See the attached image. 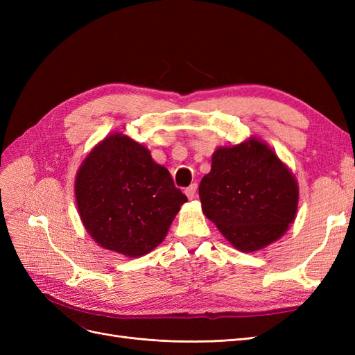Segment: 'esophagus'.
Returning a JSON list of instances; mask_svg holds the SVG:
<instances>
[{
	"label": "esophagus",
	"instance_id": "1",
	"mask_svg": "<svg viewBox=\"0 0 355 355\" xmlns=\"http://www.w3.org/2000/svg\"><path fill=\"white\" fill-rule=\"evenodd\" d=\"M185 194H187V197L189 198V200H192L196 197V194H197V184H192V185H189L187 189H185Z\"/></svg>",
	"mask_w": 355,
	"mask_h": 355
}]
</instances>
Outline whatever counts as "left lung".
I'll return each mask as SVG.
<instances>
[{"mask_svg":"<svg viewBox=\"0 0 355 355\" xmlns=\"http://www.w3.org/2000/svg\"><path fill=\"white\" fill-rule=\"evenodd\" d=\"M202 213L235 249L256 252L295 220L299 188L292 171L257 137L218 148L200 182Z\"/></svg>","mask_w":355,"mask_h":355,"instance_id":"obj_1","label":"left lung"}]
</instances>
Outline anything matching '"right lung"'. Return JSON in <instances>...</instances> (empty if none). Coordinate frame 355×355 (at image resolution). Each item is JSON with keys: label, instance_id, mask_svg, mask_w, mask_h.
I'll return each instance as SVG.
<instances>
[{"label": "right lung", "instance_id": "1", "mask_svg": "<svg viewBox=\"0 0 355 355\" xmlns=\"http://www.w3.org/2000/svg\"><path fill=\"white\" fill-rule=\"evenodd\" d=\"M75 200L93 240L127 257L154 250L188 201L168 170L123 133L106 136L85 157L75 179Z\"/></svg>", "mask_w": 355, "mask_h": 355}]
</instances>
